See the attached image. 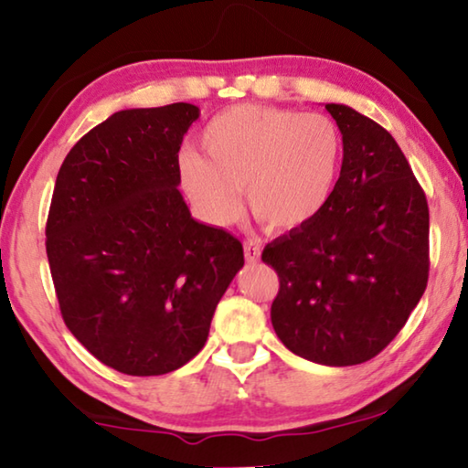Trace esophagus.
Listing matches in <instances>:
<instances>
[{
    "label": "esophagus",
    "instance_id": "34e87169",
    "mask_svg": "<svg viewBox=\"0 0 468 468\" xmlns=\"http://www.w3.org/2000/svg\"><path fill=\"white\" fill-rule=\"evenodd\" d=\"M244 257H247L249 263H257L259 257H261V244L257 240L244 242Z\"/></svg>",
    "mask_w": 468,
    "mask_h": 468
}]
</instances>
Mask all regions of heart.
<instances>
[{
    "label": "heart",
    "instance_id": "1",
    "mask_svg": "<svg viewBox=\"0 0 468 468\" xmlns=\"http://www.w3.org/2000/svg\"><path fill=\"white\" fill-rule=\"evenodd\" d=\"M207 157L184 150L179 184L211 224L228 226L249 209L271 229H294L318 218L339 179L343 140L333 119L261 104L232 106L200 135Z\"/></svg>",
    "mask_w": 468,
    "mask_h": 468
}]
</instances>
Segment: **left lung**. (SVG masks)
Instances as JSON below:
<instances>
[{
  "label": "left lung",
  "instance_id": "1",
  "mask_svg": "<svg viewBox=\"0 0 468 468\" xmlns=\"http://www.w3.org/2000/svg\"><path fill=\"white\" fill-rule=\"evenodd\" d=\"M326 111L343 135L333 197L261 259L280 278L271 326L286 349L356 366L395 339L427 289L429 207L387 129L351 106Z\"/></svg>",
  "mask_w": 468,
  "mask_h": 468
}]
</instances>
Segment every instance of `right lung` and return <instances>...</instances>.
Returning a JSON list of instances; mask_svg holds the SVG:
<instances>
[{
  "label": "right lung",
  "mask_w": 468,
  "mask_h": 468,
  "mask_svg": "<svg viewBox=\"0 0 468 468\" xmlns=\"http://www.w3.org/2000/svg\"><path fill=\"white\" fill-rule=\"evenodd\" d=\"M198 106L111 114L64 159L46 250L64 324L132 377L182 368L205 347L242 244L200 224L177 190V153Z\"/></svg>",
  "instance_id": "obj_1"
}]
</instances>
